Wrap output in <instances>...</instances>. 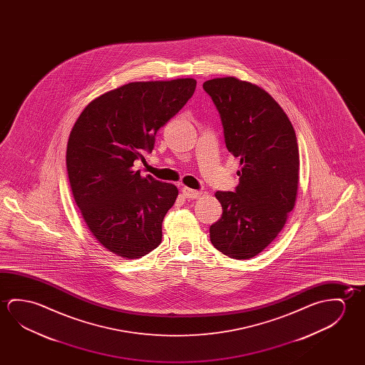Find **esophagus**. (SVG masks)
<instances>
[{
    "mask_svg": "<svg viewBox=\"0 0 365 365\" xmlns=\"http://www.w3.org/2000/svg\"><path fill=\"white\" fill-rule=\"evenodd\" d=\"M182 193H183V196H185V198H197L202 195V192L201 191H195V190H191V188H187V187H185V188H182Z\"/></svg>",
    "mask_w": 365,
    "mask_h": 365,
    "instance_id": "obj_1",
    "label": "esophagus"
}]
</instances>
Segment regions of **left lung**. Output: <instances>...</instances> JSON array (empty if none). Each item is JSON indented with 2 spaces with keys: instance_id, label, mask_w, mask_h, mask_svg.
<instances>
[{
  "instance_id": "1",
  "label": "left lung",
  "mask_w": 365,
  "mask_h": 365,
  "mask_svg": "<svg viewBox=\"0 0 365 365\" xmlns=\"http://www.w3.org/2000/svg\"><path fill=\"white\" fill-rule=\"evenodd\" d=\"M202 88L220 115L227 149L242 165L235 190L215 193L222 215L210 227V240L227 257L248 259L275 240L294 209L297 135L282 108L256 85L221 78Z\"/></svg>"
}]
</instances>
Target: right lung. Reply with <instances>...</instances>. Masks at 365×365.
Returning a JSON list of instances; mask_svg holds the SVG:
<instances>
[{
    "label": "right lung",
    "instance_id": "right-lung-1",
    "mask_svg": "<svg viewBox=\"0 0 365 365\" xmlns=\"http://www.w3.org/2000/svg\"><path fill=\"white\" fill-rule=\"evenodd\" d=\"M195 89L193 78L130 83L89 103L73 125L66 155L73 198L90 232L117 256L141 258L162 243L178 190L132 167Z\"/></svg>",
    "mask_w": 365,
    "mask_h": 365
}]
</instances>
